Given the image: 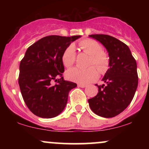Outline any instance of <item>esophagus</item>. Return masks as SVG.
Segmentation results:
<instances>
[{
  "instance_id": "esophagus-1",
  "label": "esophagus",
  "mask_w": 149,
  "mask_h": 149,
  "mask_svg": "<svg viewBox=\"0 0 149 149\" xmlns=\"http://www.w3.org/2000/svg\"><path fill=\"white\" fill-rule=\"evenodd\" d=\"M78 86L80 87V88H85V87H86V85H83V84H78Z\"/></svg>"
}]
</instances>
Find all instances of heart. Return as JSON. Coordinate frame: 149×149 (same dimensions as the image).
<instances>
[{
	"label": "heart",
	"mask_w": 149,
	"mask_h": 149,
	"mask_svg": "<svg viewBox=\"0 0 149 149\" xmlns=\"http://www.w3.org/2000/svg\"><path fill=\"white\" fill-rule=\"evenodd\" d=\"M79 47L83 52L90 54L89 65H95L100 72H104L108 69L109 58L107 53L102 51V45L93 39H85L79 42ZM76 49L71 45L64 49L61 57V61L65 67L70 68L76 61ZM68 79L81 84H87L96 80L98 77V71L93 66L85 69L72 68L66 72Z\"/></svg>",
	"instance_id": "1"
}]
</instances>
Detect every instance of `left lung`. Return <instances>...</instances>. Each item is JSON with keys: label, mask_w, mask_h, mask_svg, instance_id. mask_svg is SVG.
I'll return each mask as SVG.
<instances>
[{"label": "left lung", "mask_w": 149, "mask_h": 149, "mask_svg": "<svg viewBox=\"0 0 149 149\" xmlns=\"http://www.w3.org/2000/svg\"><path fill=\"white\" fill-rule=\"evenodd\" d=\"M89 37L101 42L109 57V69L102 78L105 84L96 85L99 92L88 100L89 106L101 117H115L130 104L137 88L136 60L129 47L116 38L104 34H92Z\"/></svg>", "instance_id": "left-lung-1"}]
</instances>
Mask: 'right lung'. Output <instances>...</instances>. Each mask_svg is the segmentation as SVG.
Listing matches in <instances>:
<instances>
[{
    "label": "right lung",
    "instance_id": "obj_1",
    "mask_svg": "<svg viewBox=\"0 0 149 149\" xmlns=\"http://www.w3.org/2000/svg\"><path fill=\"white\" fill-rule=\"evenodd\" d=\"M80 37L49 36L26 51L19 64V85L26 105L34 115L51 118L64 111L69 91L77 85L64 79L61 57L64 49Z\"/></svg>",
    "mask_w": 149,
    "mask_h": 149
}]
</instances>
